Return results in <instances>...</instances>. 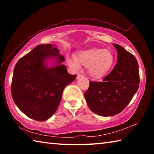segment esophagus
Returning <instances> with one entry per match:
<instances>
[{
  "label": "esophagus",
  "instance_id": "1",
  "mask_svg": "<svg viewBox=\"0 0 154 154\" xmlns=\"http://www.w3.org/2000/svg\"><path fill=\"white\" fill-rule=\"evenodd\" d=\"M83 77V75L78 73V74H77V79H80V78H82V77Z\"/></svg>",
  "mask_w": 154,
  "mask_h": 154
}]
</instances>
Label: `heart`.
Here are the masks:
<instances>
[{"instance_id": "obj_1", "label": "heart", "mask_w": 154, "mask_h": 154, "mask_svg": "<svg viewBox=\"0 0 154 154\" xmlns=\"http://www.w3.org/2000/svg\"><path fill=\"white\" fill-rule=\"evenodd\" d=\"M114 60L113 54L108 49L94 48L80 52L77 58L72 56L68 62L75 69H79L80 64L87 66L91 77L101 78L110 71Z\"/></svg>"}]
</instances>
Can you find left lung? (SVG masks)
<instances>
[{
    "label": "left lung",
    "instance_id": "1",
    "mask_svg": "<svg viewBox=\"0 0 154 154\" xmlns=\"http://www.w3.org/2000/svg\"><path fill=\"white\" fill-rule=\"evenodd\" d=\"M118 51L114 69L103 82H90L84 96L94 113L103 117L120 113L128 105L139 85V64L135 57L123 47L113 44Z\"/></svg>",
    "mask_w": 154,
    "mask_h": 154
}]
</instances>
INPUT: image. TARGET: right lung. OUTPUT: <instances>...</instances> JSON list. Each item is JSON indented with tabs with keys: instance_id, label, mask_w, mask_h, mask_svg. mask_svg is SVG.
Instances as JSON below:
<instances>
[{
	"instance_id": "right-lung-1",
	"label": "right lung",
	"mask_w": 154,
	"mask_h": 154,
	"mask_svg": "<svg viewBox=\"0 0 154 154\" xmlns=\"http://www.w3.org/2000/svg\"><path fill=\"white\" fill-rule=\"evenodd\" d=\"M53 62L51 66L48 61ZM65 59L52 44H41L20 58L14 68L13 100L30 118L45 121L55 113L64 88L75 79L62 63Z\"/></svg>"
}]
</instances>
